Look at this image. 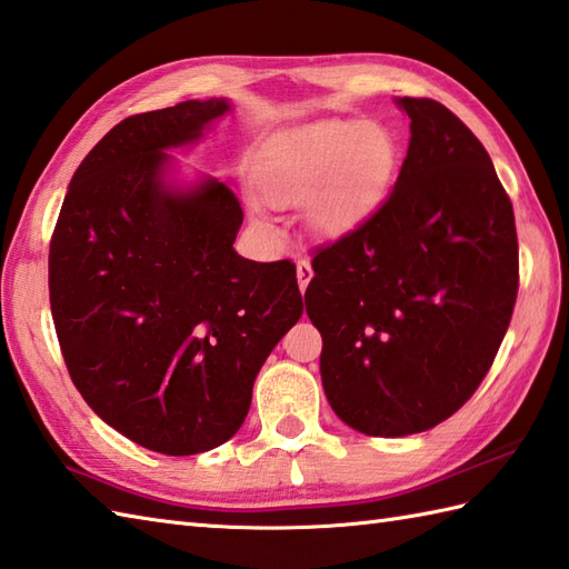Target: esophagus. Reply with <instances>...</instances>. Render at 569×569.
Wrapping results in <instances>:
<instances>
[{
	"label": "esophagus",
	"mask_w": 569,
	"mask_h": 569,
	"mask_svg": "<svg viewBox=\"0 0 569 569\" xmlns=\"http://www.w3.org/2000/svg\"><path fill=\"white\" fill-rule=\"evenodd\" d=\"M296 276H298L300 291H306L308 283H310V278H312V266H310L308 259H298L296 261Z\"/></svg>",
	"instance_id": "34e87169"
}]
</instances>
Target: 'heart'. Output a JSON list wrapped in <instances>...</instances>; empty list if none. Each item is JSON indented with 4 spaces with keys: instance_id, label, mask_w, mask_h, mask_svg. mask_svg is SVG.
Segmentation results:
<instances>
[{
    "instance_id": "1",
    "label": "heart",
    "mask_w": 569,
    "mask_h": 569,
    "mask_svg": "<svg viewBox=\"0 0 569 569\" xmlns=\"http://www.w3.org/2000/svg\"><path fill=\"white\" fill-rule=\"evenodd\" d=\"M398 163L389 129L361 119H325L288 131L266 149L253 186L276 210L303 204V224L312 237L335 239L352 232L377 208ZM261 232H273L253 208Z\"/></svg>"
}]
</instances>
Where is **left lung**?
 <instances>
[{
    "label": "left lung",
    "instance_id": "8db88e82",
    "mask_svg": "<svg viewBox=\"0 0 569 569\" xmlns=\"http://www.w3.org/2000/svg\"><path fill=\"white\" fill-rule=\"evenodd\" d=\"M396 104L410 141L391 196L318 249L306 291L325 396L373 438L430 430L462 408L518 293L513 208L487 149L440 102Z\"/></svg>",
    "mask_w": 569,
    "mask_h": 569
}]
</instances>
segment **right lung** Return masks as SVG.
I'll list each match as a JSON object with an SVG mask.
<instances>
[{
    "instance_id": "add662e5",
    "label": "right lung",
    "mask_w": 569,
    "mask_h": 569,
    "mask_svg": "<svg viewBox=\"0 0 569 569\" xmlns=\"http://www.w3.org/2000/svg\"><path fill=\"white\" fill-rule=\"evenodd\" d=\"M232 104L188 100L127 117L68 186L48 251L70 379L107 426L147 450L198 455L244 422L266 357L303 316L296 266L239 257L227 183H178L168 151Z\"/></svg>"
}]
</instances>
